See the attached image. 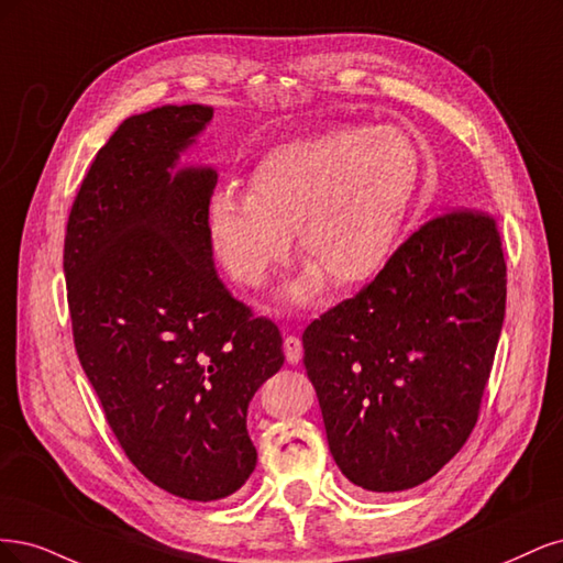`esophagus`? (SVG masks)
<instances>
[{"label": "esophagus", "mask_w": 563, "mask_h": 563, "mask_svg": "<svg viewBox=\"0 0 563 563\" xmlns=\"http://www.w3.org/2000/svg\"><path fill=\"white\" fill-rule=\"evenodd\" d=\"M283 351H285V360L289 362V365H297V362H299L301 355H303V346H301L299 336L287 334L285 341H283Z\"/></svg>", "instance_id": "34e87169"}]
</instances>
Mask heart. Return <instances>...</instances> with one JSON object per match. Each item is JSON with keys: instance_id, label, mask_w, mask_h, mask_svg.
Masks as SVG:
<instances>
[{"instance_id": "b5f03b06", "label": "heart", "mask_w": 563, "mask_h": 563, "mask_svg": "<svg viewBox=\"0 0 563 563\" xmlns=\"http://www.w3.org/2000/svg\"><path fill=\"white\" fill-rule=\"evenodd\" d=\"M419 175V152L405 133L330 125L268 150L247 177V194L217 189L206 210L208 241L235 283L260 285L287 257L295 233L308 264L285 299L306 303L324 278L343 289L378 274Z\"/></svg>"}]
</instances>
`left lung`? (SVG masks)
I'll list each match as a JSON object with an SVG mask.
<instances>
[{"label": "left lung", "instance_id": "1", "mask_svg": "<svg viewBox=\"0 0 563 563\" xmlns=\"http://www.w3.org/2000/svg\"><path fill=\"white\" fill-rule=\"evenodd\" d=\"M505 283L496 220L461 208L426 222L367 287L308 324L306 374L355 486L405 492L461 451L492 374Z\"/></svg>", "mask_w": 563, "mask_h": 563}]
</instances>
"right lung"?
<instances>
[{"label": "right lung", "instance_id": "add662e5", "mask_svg": "<svg viewBox=\"0 0 563 563\" xmlns=\"http://www.w3.org/2000/svg\"><path fill=\"white\" fill-rule=\"evenodd\" d=\"M210 119L206 104L125 119L84 177L63 255L71 334L107 423L144 477L201 503L255 470L247 405L285 362L276 324L214 271L217 173L177 166Z\"/></svg>", "mask_w": 563, "mask_h": 563}]
</instances>
